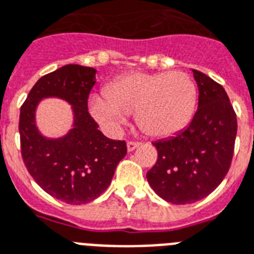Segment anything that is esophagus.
I'll return each instance as SVG.
<instances>
[{
  "label": "esophagus",
  "mask_w": 254,
  "mask_h": 254,
  "mask_svg": "<svg viewBox=\"0 0 254 254\" xmlns=\"http://www.w3.org/2000/svg\"><path fill=\"white\" fill-rule=\"evenodd\" d=\"M139 145H141V143H139V142H133V141L127 142V151H129V152L133 151V150H135V148H137L138 146H139Z\"/></svg>",
  "instance_id": "esophagus-1"
}]
</instances>
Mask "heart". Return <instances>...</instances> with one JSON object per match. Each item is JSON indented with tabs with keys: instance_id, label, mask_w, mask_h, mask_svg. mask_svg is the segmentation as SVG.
<instances>
[{
	"instance_id": "obj_1",
	"label": "heart",
	"mask_w": 254,
	"mask_h": 254,
	"mask_svg": "<svg viewBox=\"0 0 254 254\" xmlns=\"http://www.w3.org/2000/svg\"><path fill=\"white\" fill-rule=\"evenodd\" d=\"M197 88L181 71L133 73L113 82L107 94L92 95L90 111L109 133H117L135 112L142 130L151 137H168L187 127L194 112Z\"/></svg>"
}]
</instances>
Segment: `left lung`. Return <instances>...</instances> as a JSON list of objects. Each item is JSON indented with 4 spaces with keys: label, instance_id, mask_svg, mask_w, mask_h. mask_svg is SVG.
Here are the masks:
<instances>
[{
    "label": "left lung",
    "instance_id": "obj_1",
    "mask_svg": "<svg viewBox=\"0 0 254 254\" xmlns=\"http://www.w3.org/2000/svg\"><path fill=\"white\" fill-rule=\"evenodd\" d=\"M191 71L198 109L185 129L152 143L158 160L146 175L152 190L175 205L193 203L215 190L230 170L238 133L226 90L206 74Z\"/></svg>",
    "mask_w": 254,
    "mask_h": 254
}]
</instances>
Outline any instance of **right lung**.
<instances>
[{
  "mask_svg": "<svg viewBox=\"0 0 254 254\" xmlns=\"http://www.w3.org/2000/svg\"><path fill=\"white\" fill-rule=\"evenodd\" d=\"M96 73L94 67L75 64L60 67L35 83L20 108L24 166L43 190L70 205L98 198L127 155V143L107 138L87 111ZM49 97L61 98L72 106V127L61 137H47L36 124L38 104Z\"/></svg>",
  "mask_w": 254,
  "mask_h": 254,
  "instance_id": "obj_1",
  "label": "right lung"
}]
</instances>
